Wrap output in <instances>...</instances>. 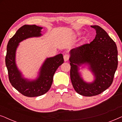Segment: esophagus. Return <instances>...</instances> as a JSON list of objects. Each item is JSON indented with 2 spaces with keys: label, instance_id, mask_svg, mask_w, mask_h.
<instances>
[{
  "label": "esophagus",
  "instance_id": "obj_1",
  "mask_svg": "<svg viewBox=\"0 0 122 122\" xmlns=\"http://www.w3.org/2000/svg\"><path fill=\"white\" fill-rule=\"evenodd\" d=\"M63 58H64V61H68L69 59V56L68 54H65L64 56H63Z\"/></svg>",
  "mask_w": 122,
  "mask_h": 122
}]
</instances>
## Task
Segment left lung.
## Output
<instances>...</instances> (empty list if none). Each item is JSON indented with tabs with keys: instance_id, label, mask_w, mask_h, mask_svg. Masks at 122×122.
Returning a JSON list of instances; mask_svg holds the SVG:
<instances>
[{
	"instance_id": "obj_1",
	"label": "left lung",
	"mask_w": 122,
	"mask_h": 122,
	"mask_svg": "<svg viewBox=\"0 0 122 122\" xmlns=\"http://www.w3.org/2000/svg\"><path fill=\"white\" fill-rule=\"evenodd\" d=\"M96 30L94 40L70 51V76L73 86L81 96L92 97L101 94L111 86L118 66V51L116 43L98 25H92ZM88 65L95 80L85 82L79 72V66Z\"/></svg>"
}]
</instances>
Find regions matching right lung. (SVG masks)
Returning a JSON list of instances; mask_svg holds the SVG:
<instances>
[{
    "instance_id": "1",
    "label": "right lung",
    "mask_w": 122,
    "mask_h": 122,
    "mask_svg": "<svg viewBox=\"0 0 122 122\" xmlns=\"http://www.w3.org/2000/svg\"><path fill=\"white\" fill-rule=\"evenodd\" d=\"M42 27L36 25H24L16 31L8 41L5 64L11 86L24 96L35 97L44 94L49 91L53 83V76L58 67L64 63L62 54L45 60L40 68L38 78L33 81L24 78L15 62V54L19 43L24 40L42 36Z\"/></svg>"
}]
</instances>
